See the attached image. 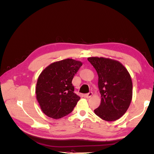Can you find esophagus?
Here are the masks:
<instances>
[{"mask_svg": "<svg viewBox=\"0 0 154 154\" xmlns=\"http://www.w3.org/2000/svg\"><path fill=\"white\" fill-rule=\"evenodd\" d=\"M92 94H93V93L92 92H88V93H87V94H84V97H86V98H90V97L92 96Z\"/></svg>", "mask_w": 154, "mask_h": 154, "instance_id": "1", "label": "esophagus"}]
</instances>
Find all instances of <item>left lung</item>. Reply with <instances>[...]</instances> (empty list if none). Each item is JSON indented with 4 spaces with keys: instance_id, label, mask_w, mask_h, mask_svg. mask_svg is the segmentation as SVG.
Masks as SVG:
<instances>
[{
    "instance_id": "1",
    "label": "left lung",
    "mask_w": 154,
    "mask_h": 154,
    "mask_svg": "<svg viewBox=\"0 0 154 154\" xmlns=\"http://www.w3.org/2000/svg\"><path fill=\"white\" fill-rule=\"evenodd\" d=\"M98 75L101 103L94 113L106 122H114L128 110L132 98V82L127 69L117 60L103 57L87 58Z\"/></svg>"
}]
</instances>
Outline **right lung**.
<instances>
[{
	"label": "right lung",
	"instance_id": "right-lung-1",
	"mask_svg": "<svg viewBox=\"0 0 154 154\" xmlns=\"http://www.w3.org/2000/svg\"><path fill=\"white\" fill-rule=\"evenodd\" d=\"M82 66L67 58L51 63L38 76L35 92L40 109L48 117L60 119L71 113L80 97L74 92L72 80Z\"/></svg>",
	"mask_w": 154,
	"mask_h": 154
}]
</instances>
